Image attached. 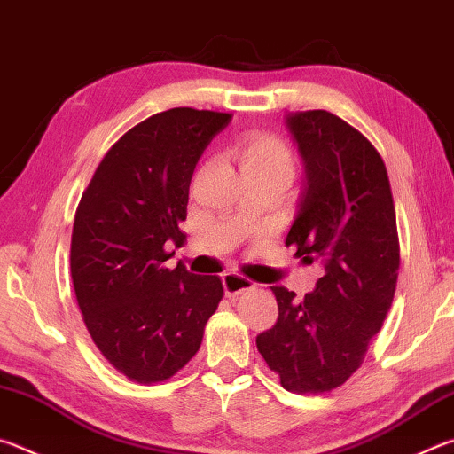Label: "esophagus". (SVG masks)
<instances>
[{"label":"esophagus","instance_id":"esophagus-1","mask_svg":"<svg viewBox=\"0 0 454 454\" xmlns=\"http://www.w3.org/2000/svg\"><path fill=\"white\" fill-rule=\"evenodd\" d=\"M222 284H224V292L228 298H236L238 294H242L246 290H252L256 286L254 282L250 278H246L242 274H224V278H222Z\"/></svg>","mask_w":454,"mask_h":454}]
</instances>
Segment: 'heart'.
I'll return each instance as SVG.
<instances>
[{
  "mask_svg": "<svg viewBox=\"0 0 454 454\" xmlns=\"http://www.w3.org/2000/svg\"><path fill=\"white\" fill-rule=\"evenodd\" d=\"M242 172H262L284 176L290 180L294 172V153L282 137L268 132L246 134L236 145Z\"/></svg>",
  "mask_w": 454,
  "mask_h": 454,
  "instance_id": "1",
  "label": "heart"
}]
</instances>
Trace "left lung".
Segmentation results:
<instances>
[{
    "instance_id": "obj_1",
    "label": "left lung",
    "mask_w": 454,
    "mask_h": 454,
    "mask_svg": "<svg viewBox=\"0 0 454 454\" xmlns=\"http://www.w3.org/2000/svg\"><path fill=\"white\" fill-rule=\"evenodd\" d=\"M302 153L306 188L286 236L325 276L302 301L272 286L278 320L256 336L282 388L325 395L363 364L393 304L401 246L387 166L366 136L326 110L286 118Z\"/></svg>"
}]
</instances>
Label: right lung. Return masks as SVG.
Listing matches in <instances>:
<instances>
[{"mask_svg": "<svg viewBox=\"0 0 454 454\" xmlns=\"http://www.w3.org/2000/svg\"><path fill=\"white\" fill-rule=\"evenodd\" d=\"M232 114L172 107L106 152L75 210L70 270L91 340L126 379L164 382L190 363L224 296L218 276L168 268L186 236L188 190Z\"/></svg>", "mask_w": 454, "mask_h": 454, "instance_id": "obj_1", "label": "right lung"}]
</instances>
